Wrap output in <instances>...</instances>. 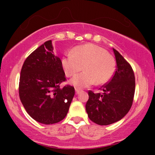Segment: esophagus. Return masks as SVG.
<instances>
[{
    "mask_svg": "<svg viewBox=\"0 0 155 155\" xmlns=\"http://www.w3.org/2000/svg\"><path fill=\"white\" fill-rule=\"evenodd\" d=\"M75 91H76V94H79V93H80V91H81L80 89H79V88H75Z\"/></svg>",
    "mask_w": 155,
    "mask_h": 155,
    "instance_id": "esophagus-1",
    "label": "esophagus"
}]
</instances>
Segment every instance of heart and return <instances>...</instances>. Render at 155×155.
<instances>
[{
    "instance_id": "heart-1",
    "label": "heart",
    "mask_w": 155,
    "mask_h": 155,
    "mask_svg": "<svg viewBox=\"0 0 155 155\" xmlns=\"http://www.w3.org/2000/svg\"><path fill=\"white\" fill-rule=\"evenodd\" d=\"M61 67L68 77L74 76L82 68L85 71L75 76L70 83L77 87L93 84L103 85L109 82L115 71V58L104 48L92 43L73 48L61 58Z\"/></svg>"
}]
</instances>
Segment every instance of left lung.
I'll return each mask as SVG.
<instances>
[{
	"label": "left lung",
	"mask_w": 155,
	"mask_h": 155,
	"mask_svg": "<svg viewBox=\"0 0 155 155\" xmlns=\"http://www.w3.org/2000/svg\"><path fill=\"white\" fill-rule=\"evenodd\" d=\"M116 70L109 82L103 85V93L88 91L85 109L91 121L109 125L120 121L130 109L135 93V76L130 64L115 48Z\"/></svg>",
	"instance_id": "8db88e82"
}]
</instances>
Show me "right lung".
<instances>
[{
	"mask_svg": "<svg viewBox=\"0 0 155 155\" xmlns=\"http://www.w3.org/2000/svg\"><path fill=\"white\" fill-rule=\"evenodd\" d=\"M61 62L53 52L51 40H48L30 54L21 68L20 100L30 116L42 124L63 120L74 97L73 86L60 87L66 80Z\"/></svg>",
	"mask_w": 155,
	"mask_h": 155,
	"instance_id": "obj_1",
	"label": "right lung"
}]
</instances>
